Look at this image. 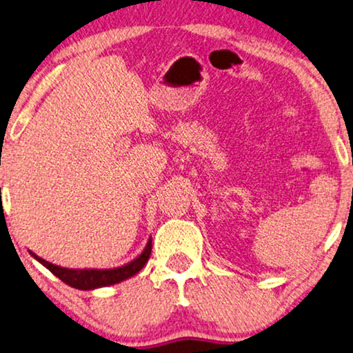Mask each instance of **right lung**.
<instances>
[{"instance_id": "1", "label": "right lung", "mask_w": 353, "mask_h": 353, "mask_svg": "<svg viewBox=\"0 0 353 353\" xmlns=\"http://www.w3.org/2000/svg\"><path fill=\"white\" fill-rule=\"evenodd\" d=\"M29 253L35 258L37 261L41 263L46 270H50L56 278H59L63 283H65L70 288L81 289V290H93L98 288H106V285H112L122 281L132 278L142 268L147 265L150 253H152V237L148 239L147 245H145L143 252L140 253L137 258H134L132 261L125 263V265L110 268V270H72V268H63L56 266L53 263L43 260L39 255H35L34 252Z\"/></svg>"}]
</instances>
